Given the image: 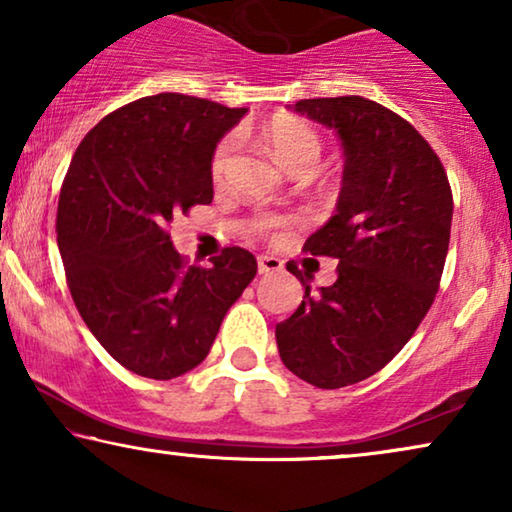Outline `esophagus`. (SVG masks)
I'll use <instances>...</instances> for the list:
<instances>
[{
    "instance_id": "1",
    "label": "esophagus",
    "mask_w": 512,
    "mask_h": 512,
    "mask_svg": "<svg viewBox=\"0 0 512 512\" xmlns=\"http://www.w3.org/2000/svg\"><path fill=\"white\" fill-rule=\"evenodd\" d=\"M284 268V263L279 261V258H275V256H258V272H261V275H270V272H279Z\"/></svg>"
}]
</instances>
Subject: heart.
Masks as SVG:
<instances>
[{
    "mask_svg": "<svg viewBox=\"0 0 512 512\" xmlns=\"http://www.w3.org/2000/svg\"><path fill=\"white\" fill-rule=\"evenodd\" d=\"M263 137H265V142L270 144L275 158L286 167V170H291V172L293 170H312L321 156L319 132L314 130L312 125L298 121V118H289V116L272 118V121L263 128ZM233 151H235V139L233 137L221 139L219 146L214 149V156H212V177L214 179L223 177V172H226ZM286 223L289 221H286L284 216H268V219H265V226L272 230L284 228Z\"/></svg>",
    "mask_w": 512,
    "mask_h": 512,
    "instance_id": "b5f03b06",
    "label": "heart"
}]
</instances>
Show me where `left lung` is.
<instances>
[{
    "label": "left lung",
    "instance_id": "left-lung-1",
    "mask_svg": "<svg viewBox=\"0 0 512 512\" xmlns=\"http://www.w3.org/2000/svg\"><path fill=\"white\" fill-rule=\"evenodd\" d=\"M338 132L345 172L338 212L307 237L312 256L338 258V279L275 328L279 356L300 380L340 389L382 370L415 335L443 277L452 188L431 144L394 111L359 95L293 107Z\"/></svg>",
    "mask_w": 512,
    "mask_h": 512
}]
</instances>
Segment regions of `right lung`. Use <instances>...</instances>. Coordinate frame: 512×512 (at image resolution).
<instances>
[{
    "label": "right lung",
    "mask_w": 512,
    "mask_h": 512,
    "mask_svg": "<svg viewBox=\"0 0 512 512\" xmlns=\"http://www.w3.org/2000/svg\"><path fill=\"white\" fill-rule=\"evenodd\" d=\"M247 111L181 93L139 97L104 116L69 163L55 219L69 293L132 373L172 380L205 361L256 277L247 249L226 247L200 268L170 240L172 216L212 202L216 142Z\"/></svg>",
    "instance_id": "right-lung-1"
}]
</instances>
